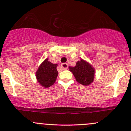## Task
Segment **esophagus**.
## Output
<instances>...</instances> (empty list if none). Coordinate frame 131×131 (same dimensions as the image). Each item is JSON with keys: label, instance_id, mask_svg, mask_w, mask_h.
<instances>
[{"label": "esophagus", "instance_id": "esophagus-1", "mask_svg": "<svg viewBox=\"0 0 131 131\" xmlns=\"http://www.w3.org/2000/svg\"><path fill=\"white\" fill-rule=\"evenodd\" d=\"M61 68H63V70H67V68H68V64H67V63H62V64H61Z\"/></svg>", "mask_w": 131, "mask_h": 131}]
</instances>
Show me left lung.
<instances>
[{
    "label": "left lung",
    "instance_id": "8db88e82",
    "mask_svg": "<svg viewBox=\"0 0 131 131\" xmlns=\"http://www.w3.org/2000/svg\"><path fill=\"white\" fill-rule=\"evenodd\" d=\"M69 69L79 84L88 85L93 82L94 70L89 63L83 59L77 62L75 67H69Z\"/></svg>",
    "mask_w": 131,
    "mask_h": 131
}]
</instances>
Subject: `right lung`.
Listing matches in <instances>:
<instances>
[{
  "mask_svg": "<svg viewBox=\"0 0 131 131\" xmlns=\"http://www.w3.org/2000/svg\"><path fill=\"white\" fill-rule=\"evenodd\" d=\"M57 64H53L46 59L38 68L36 72L37 81L44 88H49L56 82L58 75Z\"/></svg>",
  "mask_w": 131,
  "mask_h": 131,
  "instance_id": "1",
  "label": "right lung"
}]
</instances>
